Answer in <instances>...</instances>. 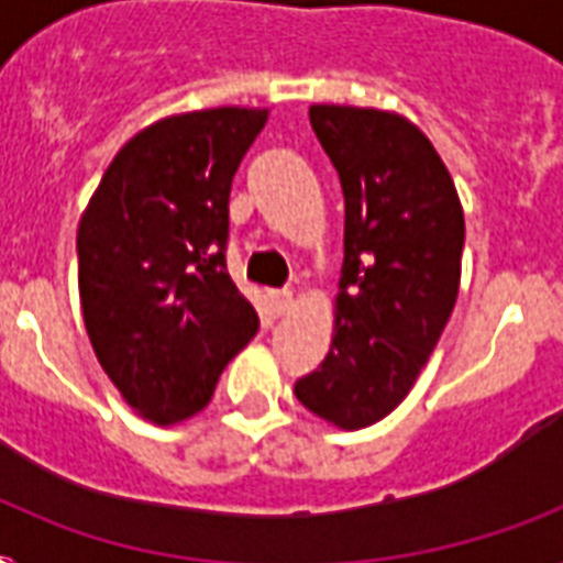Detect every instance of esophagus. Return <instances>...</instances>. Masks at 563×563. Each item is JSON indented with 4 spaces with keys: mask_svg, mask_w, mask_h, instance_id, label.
Returning <instances> with one entry per match:
<instances>
[{
    "mask_svg": "<svg viewBox=\"0 0 563 563\" xmlns=\"http://www.w3.org/2000/svg\"><path fill=\"white\" fill-rule=\"evenodd\" d=\"M291 307H295V298H291V291H286V289L268 291V309H272V316H277V318L289 316Z\"/></svg>",
    "mask_w": 563,
    "mask_h": 563,
    "instance_id": "34e87169",
    "label": "esophagus"
}]
</instances>
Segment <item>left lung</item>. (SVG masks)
<instances>
[{
	"instance_id": "1",
	"label": "left lung",
	"mask_w": 563,
	"mask_h": 563,
	"mask_svg": "<svg viewBox=\"0 0 563 563\" xmlns=\"http://www.w3.org/2000/svg\"><path fill=\"white\" fill-rule=\"evenodd\" d=\"M309 122L344 192V265L333 344L295 383L339 429L383 420L406 400L459 298L464 212L427 134L400 113L312 104Z\"/></svg>"
}]
</instances>
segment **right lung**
Returning a JSON list of instances; mask_svg holds the SVG:
<instances>
[{"label": "right lung", "instance_id": "1", "mask_svg": "<svg viewBox=\"0 0 563 563\" xmlns=\"http://www.w3.org/2000/svg\"><path fill=\"white\" fill-rule=\"evenodd\" d=\"M265 108L157 119L128 140L78 224V295L101 368L157 427L210 402L221 371L260 330L230 280V184Z\"/></svg>", "mask_w": 563, "mask_h": 563}]
</instances>
